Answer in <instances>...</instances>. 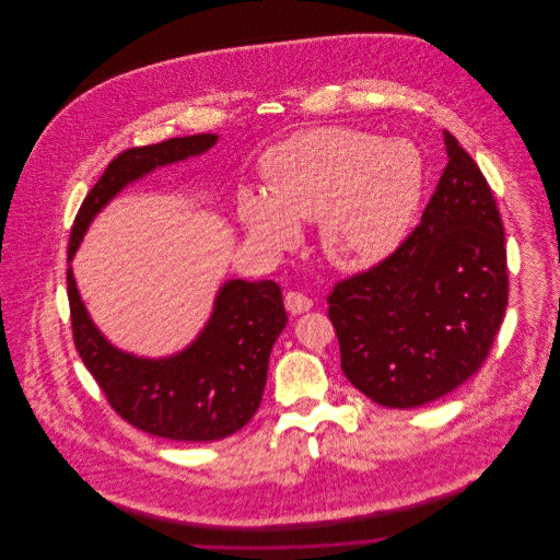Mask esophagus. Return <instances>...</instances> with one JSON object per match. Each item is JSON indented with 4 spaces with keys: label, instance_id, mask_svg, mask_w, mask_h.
I'll return each mask as SVG.
<instances>
[{
    "label": "esophagus",
    "instance_id": "34e87169",
    "mask_svg": "<svg viewBox=\"0 0 560 560\" xmlns=\"http://www.w3.org/2000/svg\"><path fill=\"white\" fill-rule=\"evenodd\" d=\"M284 306L291 315H302L313 308V300L300 291H289L284 298Z\"/></svg>",
    "mask_w": 560,
    "mask_h": 560
}]
</instances>
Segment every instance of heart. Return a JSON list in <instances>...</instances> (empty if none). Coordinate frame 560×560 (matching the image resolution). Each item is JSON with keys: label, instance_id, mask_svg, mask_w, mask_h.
<instances>
[{"label": "heart", "instance_id": "b5f03b06", "mask_svg": "<svg viewBox=\"0 0 560 560\" xmlns=\"http://www.w3.org/2000/svg\"><path fill=\"white\" fill-rule=\"evenodd\" d=\"M267 189L243 187L237 213L247 237L269 249L300 241L298 220H319L331 265L358 271L405 237L422 191V160L405 140L349 127L300 131L262 158Z\"/></svg>", "mask_w": 560, "mask_h": 560}]
</instances>
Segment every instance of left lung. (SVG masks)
Here are the masks:
<instances>
[{"mask_svg": "<svg viewBox=\"0 0 560 560\" xmlns=\"http://www.w3.org/2000/svg\"><path fill=\"white\" fill-rule=\"evenodd\" d=\"M444 147L448 163L420 226L327 298L345 377L384 407L411 409L470 380L509 302L493 194L448 131Z\"/></svg>", "mask_w": 560, "mask_h": 560, "instance_id": "8db88e82", "label": "left lung"}]
</instances>
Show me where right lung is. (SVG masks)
Masks as SVG:
<instances>
[{
	"label": "right lung",
	"instance_id": "add662e5",
	"mask_svg": "<svg viewBox=\"0 0 560 560\" xmlns=\"http://www.w3.org/2000/svg\"><path fill=\"white\" fill-rule=\"evenodd\" d=\"M215 142V133H200L120 153L85 196L69 241L71 323L85 369L127 422L176 442H215L249 422L262 399L271 347L287 325L280 287L273 280H226L196 340L165 358H142L112 345L90 319L71 260L90 222L127 185L205 155Z\"/></svg>",
	"mask_w": 560,
	"mask_h": 560
}]
</instances>
